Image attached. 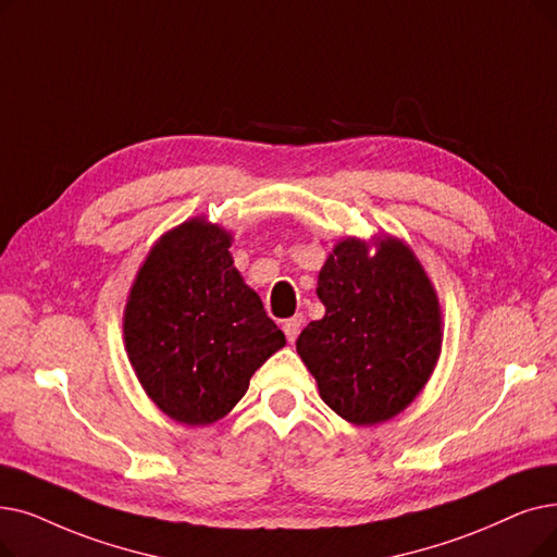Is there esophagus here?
<instances>
[{
	"label": "esophagus",
	"mask_w": 557,
	"mask_h": 557,
	"mask_svg": "<svg viewBox=\"0 0 557 557\" xmlns=\"http://www.w3.org/2000/svg\"><path fill=\"white\" fill-rule=\"evenodd\" d=\"M302 325H305V319H302V317H294V319H286V321H284L282 330H284V334H286L288 342H292V344L296 342L298 334H300V330H302Z\"/></svg>",
	"instance_id": "esophagus-1"
}]
</instances>
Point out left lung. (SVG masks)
Here are the masks:
<instances>
[{
	"mask_svg": "<svg viewBox=\"0 0 557 557\" xmlns=\"http://www.w3.org/2000/svg\"><path fill=\"white\" fill-rule=\"evenodd\" d=\"M344 238L319 273L325 317L296 350L321 398L355 425L394 419L430 380L442 352V307L414 252L394 236Z\"/></svg>",
	"mask_w": 557,
	"mask_h": 557,
	"instance_id": "8db88e82",
	"label": "left lung"
}]
</instances>
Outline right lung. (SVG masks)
<instances>
[{
	"mask_svg": "<svg viewBox=\"0 0 557 557\" xmlns=\"http://www.w3.org/2000/svg\"><path fill=\"white\" fill-rule=\"evenodd\" d=\"M232 234L205 219L165 232L136 273L125 348L140 386L184 425L223 419L284 332L234 269Z\"/></svg>",
	"mask_w": 557,
	"mask_h": 557,
	"instance_id": "right-lung-1",
	"label": "right lung"
}]
</instances>
